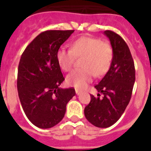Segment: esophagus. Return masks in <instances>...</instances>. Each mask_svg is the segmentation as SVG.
Wrapping results in <instances>:
<instances>
[{
	"label": "esophagus",
	"instance_id": "1",
	"mask_svg": "<svg viewBox=\"0 0 151 151\" xmlns=\"http://www.w3.org/2000/svg\"><path fill=\"white\" fill-rule=\"evenodd\" d=\"M75 92H76V94L78 95V96H79V95L81 94V91H80V90L76 89V90H75Z\"/></svg>",
	"mask_w": 151,
	"mask_h": 151
}]
</instances>
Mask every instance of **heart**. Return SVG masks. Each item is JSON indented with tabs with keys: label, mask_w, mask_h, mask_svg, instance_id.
<instances>
[{
	"label": "heart",
	"mask_w": 151,
	"mask_h": 151,
	"mask_svg": "<svg viewBox=\"0 0 151 151\" xmlns=\"http://www.w3.org/2000/svg\"><path fill=\"white\" fill-rule=\"evenodd\" d=\"M81 57L82 67L76 69L66 77L67 85L83 88L94 78L104 75L110 68L114 56L110 44L91 37H81L71 44L70 49L62 47L56 52V60L64 71L70 70L75 57Z\"/></svg>",
	"instance_id": "b5f03b06"
}]
</instances>
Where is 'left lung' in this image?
<instances>
[{
    "label": "left lung",
    "mask_w": 151,
    "mask_h": 151,
    "mask_svg": "<svg viewBox=\"0 0 151 151\" xmlns=\"http://www.w3.org/2000/svg\"><path fill=\"white\" fill-rule=\"evenodd\" d=\"M104 34L113 48L112 63L106 75L95 85L99 93L97 97L90 95L91 101L85 108L86 119L98 128H108L118 121L131 99L136 80L133 59L125 41L111 30H106Z\"/></svg>",
    "instance_id": "obj_1"
}]
</instances>
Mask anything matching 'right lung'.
Instances as JSON below:
<instances>
[{
    "label": "right lung",
    "instance_id": "add662e5",
    "mask_svg": "<svg viewBox=\"0 0 151 151\" xmlns=\"http://www.w3.org/2000/svg\"><path fill=\"white\" fill-rule=\"evenodd\" d=\"M74 30H46L27 46L18 68L20 103L32 124L49 129L61 122L66 104L75 96L73 88H61L65 79L56 52Z\"/></svg>",
    "mask_w": 151,
    "mask_h": 151
}]
</instances>
